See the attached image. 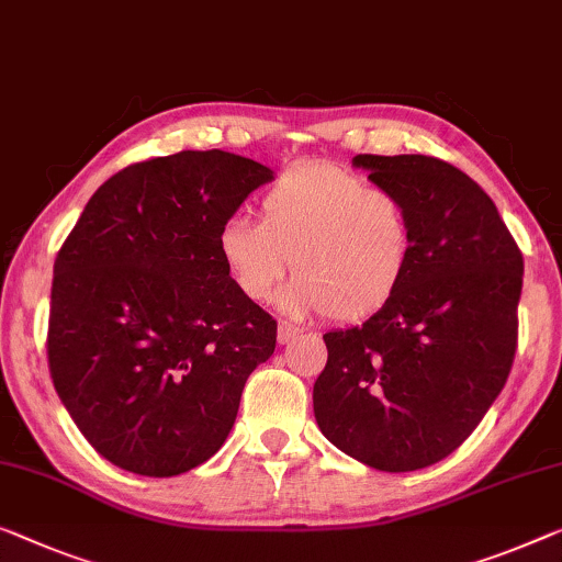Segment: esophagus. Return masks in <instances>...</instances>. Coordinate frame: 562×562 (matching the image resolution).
Returning a JSON list of instances; mask_svg holds the SVG:
<instances>
[{
    "instance_id": "34e87169",
    "label": "esophagus",
    "mask_w": 562,
    "mask_h": 562,
    "mask_svg": "<svg viewBox=\"0 0 562 562\" xmlns=\"http://www.w3.org/2000/svg\"><path fill=\"white\" fill-rule=\"evenodd\" d=\"M300 335V330L295 328V325H290V323H280L278 325V340H280V346H288L290 340H295Z\"/></svg>"
}]
</instances>
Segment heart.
Instances as JSON below:
<instances>
[{
    "label": "heart",
    "mask_w": 562,
    "mask_h": 562,
    "mask_svg": "<svg viewBox=\"0 0 562 562\" xmlns=\"http://www.w3.org/2000/svg\"><path fill=\"white\" fill-rule=\"evenodd\" d=\"M259 212L262 220L234 214L220 232L232 280L257 303L272 297L292 265L284 313L356 323L381 313L412 270L416 229L406 201L335 164L284 169Z\"/></svg>",
    "instance_id": "heart-1"
}]
</instances>
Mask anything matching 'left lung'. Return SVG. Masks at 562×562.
<instances>
[{
    "label": "left lung",
    "mask_w": 562,
    "mask_h": 562,
    "mask_svg": "<svg viewBox=\"0 0 562 562\" xmlns=\"http://www.w3.org/2000/svg\"><path fill=\"white\" fill-rule=\"evenodd\" d=\"M368 181L406 201L416 249L396 297L323 335L313 389L325 439L381 472L441 462L505 389L517 348L522 255L484 189L422 154H358Z\"/></svg>",
    "instance_id": "left-lung-1"
}]
</instances>
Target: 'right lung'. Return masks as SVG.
I'll return each mask as SVG.
<instances>
[{
    "instance_id": "right-lung-1",
    "label": "right lung",
    "mask_w": 562,
    "mask_h": 562,
    "mask_svg": "<svg viewBox=\"0 0 562 562\" xmlns=\"http://www.w3.org/2000/svg\"><path fill=\"white\" fill-rule=\"evenodd\" d=\"M272 169L181 150L111 176L55 259L47 358L57 396L125 472L176 476L227 441L278 323L229 278L220 232Z\"/></svg>"
}]
</instances>
